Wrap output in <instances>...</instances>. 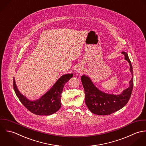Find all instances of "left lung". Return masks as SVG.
I'll return each instance as SVG.
<instances>
[{"mask_svg": "<svg viewBox=\"0 0 146 146\" xmlns=\"http://www.w3.org/2000/svg\"><path fill=\"white\" fill-rule=\"evenodd\" d=\"M130 65L132 78L129 82V87L118 95L107 94L96 88L89 77L83 75L81 81L85 90V103L88 110L98 115H111L122 108L128 102L133 88V66L126 52H121Z\"/></svg>", "mask_w": 146, "mask_h": 146, "instance_id": "1", "label": "left lung"}]
</instances>
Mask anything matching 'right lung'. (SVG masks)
<instances>
[{
    "mask_svg": "<svg viewBox=\"0 0 146 146\" xmlns=\"http://www.w3.org/2000/svg\"><path fill=\"white\" fill-rule=\"evenodd\" d=\"M73 76V74L62 76L46 94L39 99L31 101L24 96L17 88L13 78V88L21 103L33 113L36 115L49 116L56 112L61 108V98L62 89L65 84Z\"/></svg>",
    "mask_w": 146,
    "mask_h": 146,
    "instance_id": "obj_1",
    "label": "right lung"
}]
</instances>
